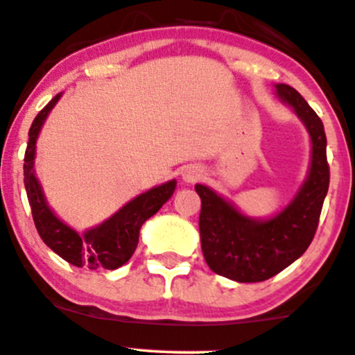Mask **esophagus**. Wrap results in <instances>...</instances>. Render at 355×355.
Wrapping results in <instances>:
<instances>
[{"instance_id":"obj_1","label":"esophagus","mask_w":355,"mask_h":355,"mask_svg":"<svg viewBox=\"0 0 355 355\" xmlns=\"http://www.w3.org/2000/svg\"><path fill=\"white\" fill-rule=\"evenodd\" d=\"M200 177H202V170L198 168V166L190 165L182 171V178H184V182H187V184H192V182L198 180Z\"/></svg>"}]
</instances>
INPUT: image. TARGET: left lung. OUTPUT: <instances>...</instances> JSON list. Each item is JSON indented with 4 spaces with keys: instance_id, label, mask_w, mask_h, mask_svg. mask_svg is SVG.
<instances>
[{
    "instance_id": "left-lung-1",
    "label": "left lung",
    "mask_w": 355,
    "mask_h": 355,
    "mask_svg": "<svg viewBox=\"0 0 355 355\" xmlns=\"http://www.w3.org/2000/svg\"><path fill=\"white\" fill-rule=\"evenodd\" d=\"M276 96L305 124L311 141L310 168L297 196L270 219L243 214L209 187L197 184L202 200L198 229L204 258L217 275L237 283H258L297 261L313 239L329 190L327 136L317 112L298 91L276 84Z\"/></svg>"
}]
</instances>
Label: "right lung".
Masks as SVG:
<instances>
[{"label":"right lung","instance_id":"obj_1","mask_svg":"<svg viewBox=\"0 0 355 355\" xmlns=\"http://www.w3.org/2000/svg\"><path fill=\"white\" fill-rule=\"evenodd\" d=\"M60 96L57 94L38 112L28 131L23 175H25V189L32 207L35 227L46 246L73 266L89 268V270H118L133 256L138 246L141 225L173 196L177 180H170L166 184L153 187L145 193H139L103 224L87 229L83 234L69 227L49 207L40 182L35 175V151H37L38 135L46 116L58 103Z\"/></svg>","mask_w":355,"mask_h":355}]
</instances>
